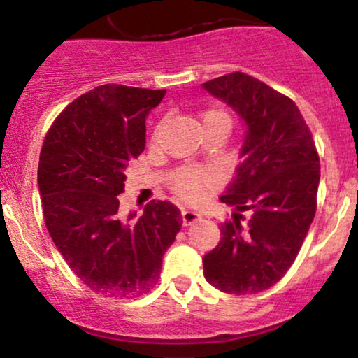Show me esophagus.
Wrapping results in <instances>:
<instances>
[{"mask_svg": "<svg viewBox=\"0 0 358 358\" xmlns=\"http://www.w3.org/2000/svg\"><path fill=\"white\" fill-rule=\"evenodd\" d=\"M182 219H183V225H190L196 219H199V213H196L195 210H190V208H183Z\"/></svg>", "mask_w": 358, "mask_h": 358, "instance_id": "34e87169", "label": "esophagus"}]
</instances>
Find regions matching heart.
I'll use <instances>...</instances> for the list:
<instances>
[{
    "label": "heart",
    "instance_id": "b5f03b06",
    "mask_svg": "<svg viewBox=\"0 0 358 358\" xmlns=\"http://www.w3.org/2000/svg\"><path fill=\"white\" fill-rule=\"evenodd\" d=\"M224 124L231 129V116L222 109H208L202 114V126L203 124ZM158 136V129L155 131V139ZM215 182V175L210 170L196 166H182L171 175V187L176 193L185 196V199H193V196L200 195L208 185Z\"/></svg>",
    "mask_w": 358,
    "mask_h": 358
}]
</instances>
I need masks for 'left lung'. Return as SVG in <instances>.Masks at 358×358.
Wrapping results in <instances>:
<instances>
[{
	"label": "left lung",
	"mask_w": 358,
	"mask_h": 358,
	"mask_svg": "<svg viewBox=\"0 0 358 358\" xmlns=\"http://www.w3.org/2000/svg\"><path fill=\"white\" fill-rule=\"evenodd\" d=\"M202 87L245 126L241 165L220 196L236 210L203 256V274L224 293L256 294L276 285L301 249L316 212L320 158L298 106L268 84L232 72Z\"/></svg>",
	"instance_id": "obj_1"
}]
</instances>
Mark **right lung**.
I'll use <instances>...</instances> for the list:
<instances>
[{
  "mask_svg": "<svg viewBox=\"0 0 358 358\" xmlns=\"http://www.w3.org/2000/svg\"><path fill=\"white\" fill-rule=\"evenodd\" d=\"M165 94L99 85L62 110L40 153L38 188L53 244L84 285L110 298L150 291L182 227L178 207L166 200H151L138 219L119 208L126 168L145 150L146 117Z\"/></svg>",
  "mask_w": 358,
  "mask_h": 358,
  "instance_id": "1",
  "label": "right lung"
}]
</instances>
